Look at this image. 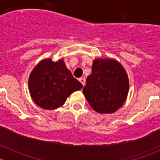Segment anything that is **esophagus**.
I'll return each mask as SVG.
<instances>
[{"label": "esophagus", "mask_w": 160, "mask_h": 160, "mask_svg": "<svg viewBox=\"0 0 160 160\" xmlns=\"http://www.w3.org/2000/svg\"><path fill=\"white\" fill-rule=\"evenodd\" d=\"M79 82H80L83 85V87H84L85 84H86V79H85L84 78H79Z\"/></svg>", "instance_id": "esophagus-1"}]
</instances>
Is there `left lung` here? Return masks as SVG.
Listing matches in <instances>:
<instances>
[{"label":"left lung","mask_w":160,"mask_h":160,"mask_svg":"<svg viewBox=\"0 0 160 160\" xmlns=\"http://www.w3.org/2000/svg\"><path fill=\"white\" fill-rule=\"evenodd\" d=\"M129 90L126 71L118 62L96 59L83 94L90 107L102 114L114 113L124 103Z\"/></svg>","instance_id":"8db88e82"}]
</instances>
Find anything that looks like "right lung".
Listing matches in <instances>:
<instances>
[{
    "label": "right lung",
    "instance_id": "obj_1",
    "mask_svg": "<svg viewBox=\"0 0 160 160\" xmlns=\"http://www.w3.org/2000/svg\"><path fill=\"white\" fill-rule=\"evenodd\" d=\"M82 84L73 77L62 60L42 61L29 76V88L37 105L45 110H54L62 106L73 92L82 88Z\"/></svg>",
    "mask_w": 160,
    "mask_h": 160
}]
</instances>
